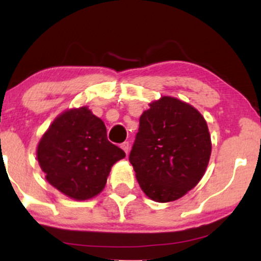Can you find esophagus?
I'll return each mask as SVG.
<instances>
[{
	"mask_svg": "<svg viewBox=\"0 0 261 261\" xmlns=\"http://www.w3.org/2000/svg\"><path fill=\"white\" fill-rule=\"evenodd\" d=\"M120 147H121L122 149H124L125 153H127V152H128V148H130V143H128L127 141H125V142H122V143H121Z\"/></svg>",
	"mask_w": 261,
	"mask_h": 261,
	"instance_id": "1",
	"label": "esophagus"
}]
</instances>
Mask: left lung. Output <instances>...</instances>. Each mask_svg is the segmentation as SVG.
<instances>
[{
  "instance_id": "obj_1",
  "label": "left lung",
  "mask_w": 261,
  "mask_h": 261,
  "mask_svg": "<svg viewBox=\"0 0 261 261\" xmlns=\"http://www.w3.org/2000/svg\"><path fill=\"white\" fill-rule=\"evenodd\" d=\"M210 155L211 137L201 114L176 98L162 97L141 115L128 161L143 193L169 202L196 187Z\"/></svg>"
}]
</instances>
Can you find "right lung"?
<instances>
[{"label":"right lung","mask_w":261,"mask_h":261,"mask_svg":"<svg viewBox=\"0 0 261 261\" xmlns=\"http://www.w3.org/2000/svg\"><path fill=\"white\" fill-rule=\"evenodd\" d=\"M38 162L46 180L74 200L103 190L113 164L125 152L108 141L104 122L87 107L66 110L41 137Z\"/></svg>","instance_id":"right-lung-1"}]
</instances>
